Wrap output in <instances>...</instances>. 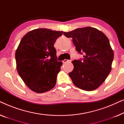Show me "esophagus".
Listing matches in <instances>:
<instances>
[{"instance_id": "esophagus-1", "label": "esophagus", "mask_w": 124, "mask_h": 124, "mask_svg": "<svg viewBox=\"0 0 124 124\" xmlns=\"http://www.w3.org/2000/svg\"><path fill=\"white\" fill-rule=\"evenodd\" d=\"M71 62V60H67V59H64V60L62 61V62H63L64 63H65V62Z\"/></svg>"}]
</instances>
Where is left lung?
Segmentation results:
<instances>
[{
	"mask_svg": "<svg viewBox=\"0 0 124 124\" xmlns=\"http://www.w3.org/2000/svg\"><path fill=\"white\" fill-rule=\"evenodd\" d=\"M72 38L76 50L84 54L83 60L72 61L74 69L69 73L73 84L86 91L94 90L106 80L114 57L109 39L103 32L92 27L64 32Z\"/></svg>",
	"mask_w": 124,
	"mask_h": 124,
	"instance_id": "8db88e82",
	"label": "left lung"
}]
</instances>
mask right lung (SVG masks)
<instances>
[{"mask_svg":"<svg viewBox=\"0 0 124 124\" xmlns=\"http://www.w3.org/2000/svg\"><path fill=\"white\" fill-rule=\"evenodd\" d=\"M62 33L48 29H37L26 33L20 41L15 54L17 70L34 92H46L55 86L62 63L57 60L54 45Z\"/></svg>","mask_w":124,"mask_h":124,"instance_id":"obj_1","label":"right lung"}]
</instances>
